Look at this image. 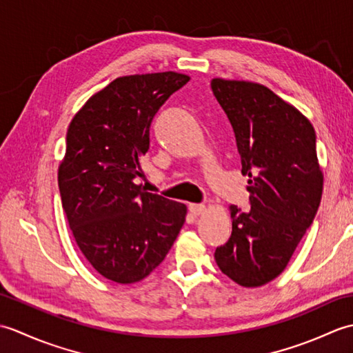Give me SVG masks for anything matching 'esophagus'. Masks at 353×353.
I'll list each match as a JSON object with an SVG mask.
<instances>
[{
    "label": "esophagus",
    "instance_id": "obj_1",
    "mask_svg": "<svg viewBox=\"0 0 353 353\" xmlns=\"http://www.w3.org/2000/svg\"><path fill=\"white\" fill-rule=\"evenodd\" d=\"M188 209H190L191 215L197 216V215H200V214H203L206 208H205V205H201V203H191V205L188 206Z\"/></svg>",
    "mask_w": 353,
    "mask_h": 353
}]
</instances>
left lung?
<instances>
[{
  "mask_svg": "<svg viewBox=\"0 0 353 353\" xmlns=\"http://www.w3.org/2000/svg\"><path fill=\"white\" fill-rule=\"evenodd\" d=\"M211 88L234 129L250 194L249 211L230 206L232 235L214 256L234 282L261 287L283 272L316 219L323 190L317 137L265 86L214 79Z\"/></svg>",
  "mask_w": 353,
  "mask_h": 353,
  "instance_id": "1",
  "label": "left lung"
}]
</instances>
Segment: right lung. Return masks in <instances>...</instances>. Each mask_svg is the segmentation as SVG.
<instances>
[{"label":"right lung","mask_w":353,"mask_h":353,"mask_svg":"<svg viewBox=\"0 0 353 353\" xmlns=\"http://www.w3.org/2000/svg\"><path fill=\"white\" fill-rule=\"evenodd\" d=\"M188 81L172 71L119 77L86 101L66 132L59 167L66 219L85 258L114 282L152 273L185 223L183 203L138 182L156 112Z\"/></svg>","instance_id":"obj_1"}]
</instances>
